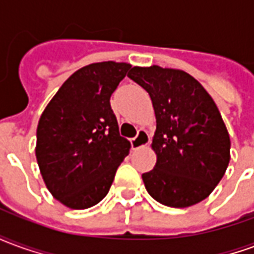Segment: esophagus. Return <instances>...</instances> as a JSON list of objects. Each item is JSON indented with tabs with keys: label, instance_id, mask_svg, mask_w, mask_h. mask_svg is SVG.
I'll return each instance as SVG.
<instances>
[{
	"label": "esophagus",
	"instance_id": "obj_1",
	"mask_svg": "<svg viewBox=\"0 0 254 254\" xmlns=\"http://www.w3.org/2000/svg\"><path fill=\"white\" fill-rule=\"evenodd\" d=\"M149 141H151V137H149L148 132L144 130V129H140L137 133V136L130 140V144H132L133 149H137L141 148V147H147L149 144Z\"/></svg>",
	"mask_w": 254,
	"mask_h": 254
}]
</instances>
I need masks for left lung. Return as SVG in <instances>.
<instances>
[{"mask_svg": "<svg viewBox=\"0 0 254 254\" xmlns=\"http://www.w3.org/2000/svg\"><path fill=\"white\" fill-rule=\"evenodd\" d=\"M127 77L148 92L156 118V165L141 176L149 196L173 208L202 201L223 178L231 145L211 95L180 69L133 66Z\"/></svg>", "mask_w": 254, "mask_h": 254, "instance_id": "obj_1", "label": "left lung"}]
</instances>
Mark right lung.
Instances as JSON below:
<instances>
[{"mask_svg": "<svg viewBox=\"0 0 254 254\" xmlns=\"http://www.w3.org/2000/svg\"><path fill=\"white\" fill-rule=\"evenodd\" d=\"M130 64H89L61 85L42 113L35 155L54 198L72 209L98 204L109 193L130 143L120 136L110 96Z\"/></svg>", "mask_w": 254, "mask_h": 254, "instance_id": "right-lung-1", "label": "right lung"}]
</instances>
